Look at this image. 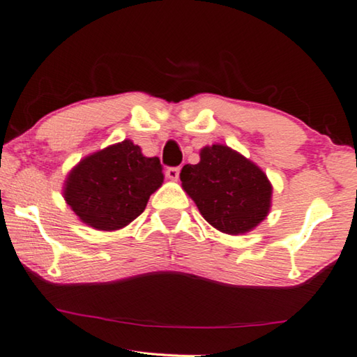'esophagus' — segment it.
Returning a JSON list of instances; mask_svg holds the SVG:
<instances>
[{"instance_id": "obj_1", "label": "esophagus", "mask_w": 357, "mask_h": 357, "mask_svg": "<svg viewBox=\"0 0 357 357\" xmlns=\"http://www.w3.org/2000/svg\"><path fill=\"white\" fill-rule=\"evenodd\" d=\"M167 176L169 179H178L179 178V167H169L167 169Z\"/></svg>"}]
</instances>
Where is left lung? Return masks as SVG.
Wrapping results in <instances>:
<instances>
[{"label": "left lung", "mask_w": 357, "mask_h": 357, "mask_svg": "<svg viewBox=\"0 0 357 357\" xmlns=\"http://www.w3.org/2000/svg\"><path fill=\"white\" fill-rule=\"evenodd\" d=\"M181 183L202 217L227 234L250 231L267 217L272 185L259 167L225 145L200 152L197 165H184Z\"/></svg>", "instance_id": "8db88e82"}]
</instances>
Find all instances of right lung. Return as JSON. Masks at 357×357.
<instances>
[{
  "label": "right lung",
  "mask_w": 357,
  "mask_h": 357,
  "mask_svg": "<svg viewBox=\"0 0 357 357\" xmlns=\"http://www.w3.org/2000/svg\"><path fill=\"white\" fill-rule=\"evenodd\" d=\"M162 183L160 158L123 140L84 158L69 173L64 199L89 227L113 231L137 218Z\"/></svg>",
  "instance_id": "add662e5"
}]
</instances>
